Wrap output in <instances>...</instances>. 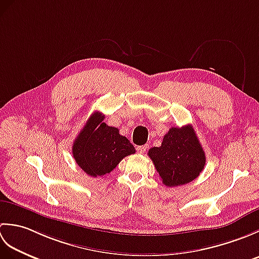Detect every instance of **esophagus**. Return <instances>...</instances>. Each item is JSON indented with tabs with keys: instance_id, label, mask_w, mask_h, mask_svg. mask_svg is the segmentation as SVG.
<instances>
[{
	"instance_id": "1",
	"label": "esophagus",
	"mask_w": 259,
	"mask_h": 259,
	"mask_svg": "<svg viewBox=\"0 0 259 259\" xmlns=\"http://www.w3.org/2000/svg\"><path fill=\"white\" fill-rule=\"evenodd\" d=\"M147 149H148V146H147V145H145V146H139V147H137V151H138V152L140 153V155H142V153H145Z\"/></svg>"
}]
</instances>
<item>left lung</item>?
Wrapping results in <instances>:
<instances>
[{"instance_id":"obj_1","label":"left lung","mask_w":259,"mask_h":259,"mask_svg":"<svg viewBox=\"0 0 259 259\" xmlns=\"http://www.w3.org/2000/svg\"><path fill=\"white\" fill-rule=\"evenodd\" d=\"M168 187L181 186L195 180L206 164V156L192 125L172 126L164 135L160 147H153L148 152Z\"/></svg>"}]
</instances>
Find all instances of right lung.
<instances>
[{"label": "right lung", "instance_id": "right-lung-1", "mask_svg": "<svg viewBox=\"0 0 259 259\" xmlns=\"http://www.w3.org/2000/svg\"><path fill=\"white\" fill-rule=\"evenodd\" d=\"M103 119L101 112H93L72 146L75 162L91 177L111 172L124 157L136 152L119 129L108 125Z\"/></svg>", "mask_w": 259, "mask_h": 259}]
</instances>
